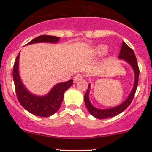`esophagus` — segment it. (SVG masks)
<instances>
[{"label":"esophagus","mask_w":152,"mask_h":152,"mask_svg":"<svg viewBox=\"0 0 152 152\" xmlns=\"http://www.w3.org/2000/svg\"><path fill=\"white\" fill-rule=\"evenodd\" d=\"M83 77V76L82 74H76V76H74V83H76V81H78V80H80V79H81Z\"/></svg>","instance_id":"34e87169"}]
</instances>
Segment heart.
Listing matches in <instances>:
<instances>
[{"mask_svg":"<svg viewBox=\"0 0 152 152\" xmlns=\"http://www.w3.org/2000/svg\"><path fill=\"white\" fill-rule=\"evenodd\" d=\"M106 50H107V46L105 45L101 44L94 48V54L95 56H102L106 53Z\"/></svg>","mask_w":152,"mask_h":152,"instance_id":"obj_1","label":"heart"}]
</instances>
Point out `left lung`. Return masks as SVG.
Returning a JSON list of instances; mask_svg holds the SVG:
<instances>
[{
    "label": "left lung",
    "instance_id": "obj_1",
    "mask_svg": "<svg viewBox=\"0 0 152 152\" xmlns=\"http://www.w3.org/2000/svg\"><path fill=\"white\" fill-rule=\"evenodd\" d=\"M118 58L124 60L125 61L128 63V64L132 66V69H133L134 72V83L133 88H132V91H131L129 95L128 98L122 103V104H120V105L115 106V107L113 108H110V109H100L94 107L90 102L89 92L91 85L88 84V89H87L86 93L84 96L85 104H86L87 109L89 111L90 114L96 118L104 119V118L114 117V116H116V115L121 114V112H123V111L130 105V104L132 103V100H133L134 99V94L136 93V91H137L138 82H139V66H138L137 58H136V56L135 54H134V50L127 46L126 43H125L124 41H123V43H122V46L121 50H120Z\"/></svg>",
    "mask_w": 152,
    "mask_h": 152
}]
</instances>
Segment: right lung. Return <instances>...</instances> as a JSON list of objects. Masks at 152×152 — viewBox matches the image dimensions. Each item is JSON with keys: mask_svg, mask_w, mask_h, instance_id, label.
<instances>
[{"mask_svg": "<svg viewBox=\"0 0 152 152\" xmlns=\"http://www.w3.org/2000/svg\"><path fill=\"white\" fill-rule=\"evenodd\" d=\"M59 39L60 38L56 36L42 35L33 39L26 45L37 43H56ZM19 56L20 53L15 58L13 69V81L18 102L24 109L35 116L48 117L54 114L58 111L61 105L64 93L72 86L74 81L71 79L68 81L57 83L45 96L35 95L26 88L20 79L18 71Z\"/></svg>", "mask_w": 152, "mask_h": 152, "instance_id": "add662e5", "label": "right lung"}]
</instances>
